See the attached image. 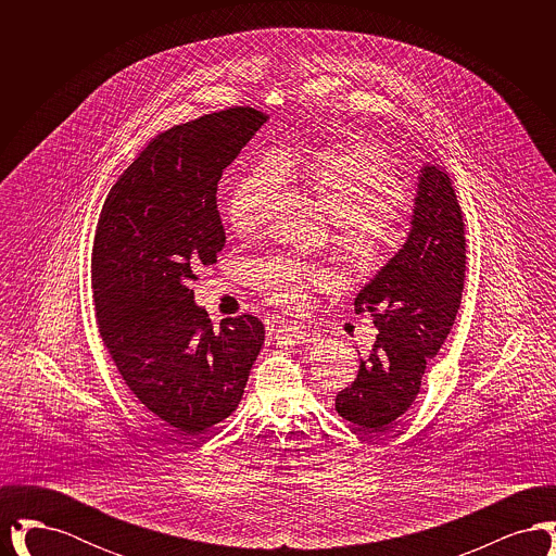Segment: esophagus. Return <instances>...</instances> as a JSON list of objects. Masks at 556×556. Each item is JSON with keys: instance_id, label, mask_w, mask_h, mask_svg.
Here are the masks:
<instances>
[{"instance_id": "1", "label": "esophagus", "mask_w": 556, "mask_h": 556, "mask_svg": "<svg viewBox=\"0 0 556 556\" xmlns=\"http://www.w3.org/2000/svg\"><path fill=\"white\" fill-rule=\"evenodd\" d=\"M275 336L277 340H308L313 336V331L306 327V325H300V323H279L277 329H275Z\"/></svg>"}]
</instances>
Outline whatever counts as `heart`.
Masks as SVG:
<instances>
[{
    "instance_id": "b5f03b06",
    "label": "heart",
    "mask_w": 556,
    "mask_h": 556,
    "mask_svg": "<svg viewBox=\"0 0 556 556\" xmlns=\"http://www.w3.org/2000/svg\"><path fill=\"white\" fill-rule=\"evenodd\" d=\"M304 184L338 225V248L354 273L370 275L396 250L402 229L397 206L406 195L388 152L372 139L340 137L298 146L239 175L225 202L227 223L239 236L258 229L281 184ZM248 279L270 302L302 308L308 288L325 281L317 266L268 256L248 265Z\"/></svg>"
}]
</instances>
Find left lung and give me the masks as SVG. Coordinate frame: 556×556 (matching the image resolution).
Masks as SVG:
<instances>
[{"mask_svg": "<svg viewBox=\"0 0 556 556\" xmlns=\"http://www.w3.org/2000/svg\"><path fill=\"white\" fill-rule=\"evenodd\" d=\"M465 223L450 177L425 164L410 231L354 300L379 331L352 386L336 396L345 421L370 433L388 431L415 402L427 361L448 338L467 265Z\"/></svg>", "mask_w": 556, "mask_h": 556, "instance_id": "obj_1", "label": "left lung"}]
</instances>
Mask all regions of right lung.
<instances>
[{"instance_id":"add662e5","label":"right lung","mask_w":556,"mask_h":556,"mask_svg":"<svg viewBox=\"0 0 556 556\" xmlns=\"http://www.w3.org/2000/svg\"><path fill=\"white\" fill-rule=\"evenodd\" d=\"M268 121L227 108L154 137L108 193L91 252L104 345L132 396L179 435L227 419L265 344L252 315L212 327L189 283L225 248L223 170Z\"/></svg>"}]
</instances>
